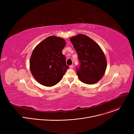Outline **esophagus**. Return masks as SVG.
Returning <instances> with one entry per match:
<instances>
[{"instance_id":"obj_1","label":"esophagus","mask_w":134,"mask_h":134,"mask_svg":"<svg viewBox=\"0 0 134 134\" xmlns=\"http://www.w3.org/2000/svg\"><path fill=\"white\" fill-rule=\"evenodd\" d=\"M69 68H71V69H72V68H73V65H70V66H69Z\"/></svg>"}]
</instances>
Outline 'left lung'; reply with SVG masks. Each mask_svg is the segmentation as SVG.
<instances>
[{"label":"left lung","mask_w":134,"mask_h":134,"mask_svg":"<svg viewBox=\"0 0 134 134\" xmlns=\"http://www.w3.org/2000/svg\"><path fill=\"white\" fill-rule=\"evenodd\" d=\"M78 54L80 65L76 72L80 81L93 84L100 81L107 68V60L100 47L86 35L80 34L70 39Z\"/></svg>","instance_id":"1"}]
</instances>
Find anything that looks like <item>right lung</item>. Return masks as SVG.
Instances as JSON below:
<instances>
[{"mask_svg": "<svg viewBox=\"0 0 134 134\" xmlns=\"http://www.w3.org/2000/svg\"><path fill=\"white\" fill-rule=\"evenodd\" d=\"M66 45L64 39L50 36L33 50L30 62L31 72L40 84L52 86L58 83L65 74L68 66L62 50Z\"/></svg>", "mask_w": 134, "mask_h": 134, "instance_id": "add662e5", "label": "right lung"}]
</instances>
